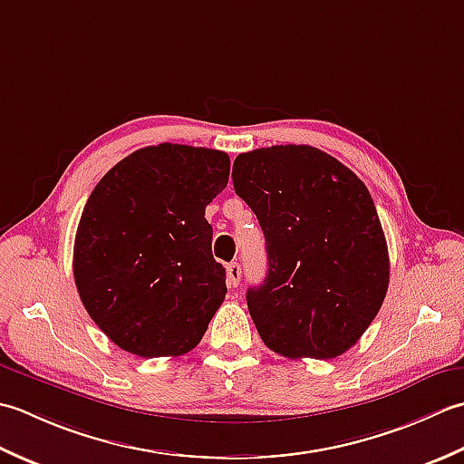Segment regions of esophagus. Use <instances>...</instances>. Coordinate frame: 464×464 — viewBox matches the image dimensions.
Here are the masks:
<instances>
[{
  "label": "esophagus",
  "mask_w": 464,
  "mask_h": 464,
  "mask_svg": "<svg viewBox=\"0 0 464 464\" xmlns=\"http://www.w3.org/2000/svg\"><path fill=\"white\" fill-rule=\"evenodd\" d=\"M226 274H228V282L230 286H238L240 285V276H242V268L238 262H230L228 266H226Z\"/></svg>",
  "instance_id": "1"
}]
</instances>
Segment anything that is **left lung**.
Listing matches in <instances>:
<instances>
[{"label": "left lung", "mask_w": 464, "mask_h": 464, "mask_svg": "<svg viewBox=\"0 0 464 464\" xmlns=\"http://www.w3.org/2000/svg\"><path fill=\"white\" fill-rule=\"evenodd\" d=\"M234 190L266 238L268 274L248 288L250 316L270 351L334 358L371 326L391 262L368 188L312 146H272L234 160Z\"/></svg>", "instance_id": "1"}]
</instances>
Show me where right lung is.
<instances>
[{
  "instance_id": "add662e5",
  "label": "right lung",
  "mask_w": 464,
  "mask_h": 464,
  "mask_svg": "<svg viewBox=\"0 0 464 464\" xmlns=\"http://www.w3.org/2000/svg\"><path fill=\"white\" fill-rule=\"evenodd\" d=\"M230 176L220 150H136L93 188L73 242V278L88 314L121 351L179 356L200 343L224 302L206 206Z\"/></svg>"
}]
</instances>
